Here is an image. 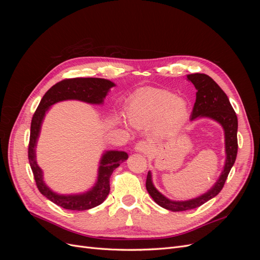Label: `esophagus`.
<instances>
[{
  "instance_id": "esophagus-1",
  "label": "esophagus",
  "mask_w": 260,
  "mask_h": 260,
  "mask_svg": "<svg viewBox=\"0 0 260 260\" xmlns=\"http://www.w3.org/2000/svg\"><path fill=\"white\" fill-rule=\"evenodd\" d=\"M151 148H152L151 145H149V143H147L146 141H139V142L135 146V149L137 152L144 153V154L151 151Z\"/></svg>"
}]
</instances>
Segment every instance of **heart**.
Wrapping results in <instances>:
<instances>
[{"label": "heart", "instance_id": "b5f03b06", "mask_svg": "<svg viewBox=\"0 0 260 260\" xmlns=\"http://www.w3.org/2000/svg\"><path fill=\"white\" fill-rule=\"evenodd\" d=\"M187 114L186 101L162 89H145L138 92L127 107L128 119L133 125L143 128L157 122L160 132L177 127Z\"/></svg>", "mask_w": 260, "mask_h": 260}]
</instances>
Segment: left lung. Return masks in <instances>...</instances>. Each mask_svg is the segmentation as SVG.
<instances>
[{
  "mask_svg": "<svg viewBox=\"0 0 260 260\" xmlns=\"http://www.w3.org/2000/svg\"><path fill=\"white\" fill-rule=\"evenodd\" d=\"M187 79L194 84L195 89L198 90L191 120L196 119L198 117H208L222 125L224 130L226 158L223 170L215 185L205 194L188 201H171L166 196H164L156 190L153 184L151 172L148 171L146 178V190L148 194L159 206L171 211H183L198 208L218 195L219 192L222 190L238 154V117L226 94L209 76L205 74L187 75Z\"/></svg>",
  "mask_w": 260,
  "mask_h": 260,
  "instance_id": "8db88e82",
  "label": "left lung"
}]
</instances>
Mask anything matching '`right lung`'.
I'll return each instance as SVG.
<instances>
[{
	"label": "right lung",
	"mask_w": 260,
	"mask_h": 260,
	"mask_svg": "<svg viewBox=\"0 0 260 260\" xmlns=\"http://www.w3.org/2000/svg\"><path fill=\"white\" fill-rule=\"evenodd\" d=\"M114 85L115 83L112 81L102 78H73V79L61 80L54 84L44 94L34 114L28 146L29 164L39 191L57 206L69 210H86L99 206L105 201L111 191L109 179L113 171L128 158V154L120 151H107L104 153L100 161L98 181L90 191L76 195H59L55 193L44 183L43 172L36 160V145L45 113L53 104L66 100H78L90 104H102L107 95V92Z\"/></svg>",
	"instance_id": "obj_1"
}]
</instances>
